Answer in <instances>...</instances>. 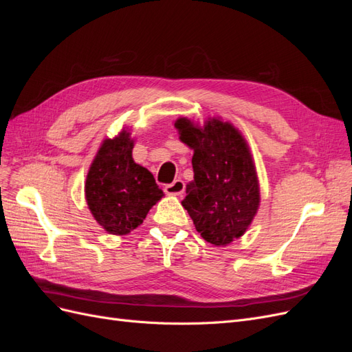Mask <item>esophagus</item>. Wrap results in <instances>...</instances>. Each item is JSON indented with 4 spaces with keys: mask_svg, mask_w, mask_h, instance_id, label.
Returning a JSON list of instances; mask_svg holds the SVG:
<instances>
[{
    "mask_svg": "<svg viewBox=\"0 0 352 352\" xmlns=\"http://www.w3.org/2000/svg\"><path fill=\"white\" fill-rule=\"evenodd\" d=\"M184 190H185L184 180H180V179H176L175 182H172V184H168V185L164 186V192H166L167 195H182Z\"/></svg>",
    "mask_w": 352,
    "mask_h": 352,
    "instance_id": "1",
    "label": "esophagus"
}]
</instances>
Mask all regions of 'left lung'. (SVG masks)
<instances>
[{
	"instance_id": "8db88e82",
	"label": "left lung",
	"mask_w": 352,
	"mask_h": 352,
	"mask_svg": "<svg viewBox=\"0 0 352 352\" xmlns=\"http://www.w3.org/2000/svg\"><path fill=\"white\" fill-rule=\"evenodd\" d=\"M179 140L194 150V180L186 185L184 208L207 242L226 247L250 228L260 206V185L242 133L217 117L204 126L180 117Z\"/></svg>"
}]
</instances>
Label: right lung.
I'll list each match as a JSON object with an SVG mask.
<instances>
[{
  "mask_svg": "<svg viewBox=\"0 0 352 352\" xmlns=\"http://www.w3.org/2000/svg\"><path fill=\"white\" fill-rule=\"evenodd\" d=\"M133 144L126 129L113 140H104L85 182L94 219L111 235H127L142 225L148 211L164 195L150 170L133 162Z\"/></svg>",
  "mask_w": 352,
  "mask_h": 352,
  "instance_id": "right-lung-1",
  "label": "right lung"
}]
</instances>
